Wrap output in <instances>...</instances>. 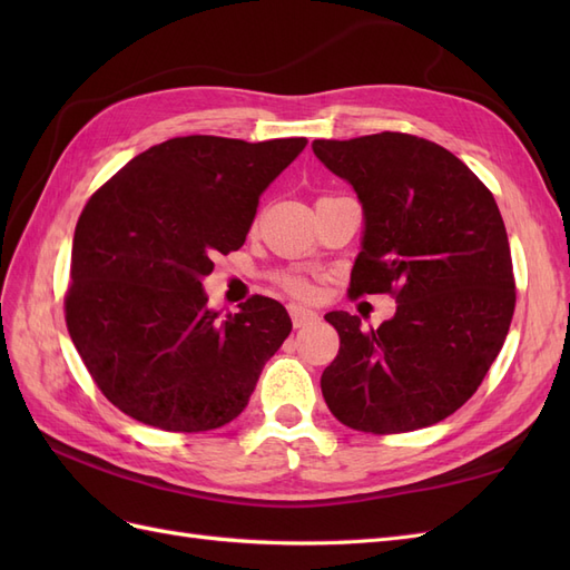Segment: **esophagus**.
<instances>
[{
	"label": "esophagus",
	"instance_id": "1",
	"mask_svg": "<svg viewBox=\"0 0 570 570\" xmlns=\"http://www.w3.org/2000/svg\"><path fill=\"white\" fill-rule=\"evenodd\" d=\"M287 312H289L292 325H295V327H304V325L314 323V321L318 318V314L314 312V308H306V306H302V304H289Z\"/></svg>",
	"mask_w": 570,
	"mask_h": 570
}]
</instances>
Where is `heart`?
Here are the masks:
<instances>
[{
	"instance_id": "1",
	"label": "heart",
	"mask_w": 570,
	"mask_h": 570,
	"mask_svg": "<svg viewBox=\"0 0 570 570\" xmlns=\"http://www.w3.org/2000/svg\"><path fill=\"white\" fill-rule=\"evenodd\" d=\"M278 285L287 289L289 295H297V297H304L308 292V283L302 278V275H278Z\"/></svg>"
}]
</instances>
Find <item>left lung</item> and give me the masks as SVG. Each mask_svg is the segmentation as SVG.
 Masks as SVG:
<instances>
[{
	"instance_id": "1",
	"label": "left lung",
	"mask_w": 570,
	"mask_h": 570,
	"mask_svg": "<svg viewBox=\"0 0 570 570\" xmlns=\"http://www.w3.org/2000/svg\"><path fill=\"white\" fill-rule=\"evenodd\" d=\"M312 147L364 206L350 295L396 299L371 331L347 312L325 314L340 352L321 375L323 400L340 423L373 435L440 423L471 400L511 325L515 283L497 202L452 151L416 135Z\"/></svg>"
}]
</instances>
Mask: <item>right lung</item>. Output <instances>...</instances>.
I'll return each mask as SVG.
<instances>
[{"label": "right lung", "instance_id": "1", "mask_svg": "<svg viewBox=\"0 0 570 570\" xmlns=\"http://www.w3.org/2000/svg\"><path fill=\"white\" fill-rule=\"evenodd\" d=\"M306 137H174L137 154L78 218L66 325L92 381L130 419L202 433L237 419L292 321L254 295L206 306L216 254L245 245L258 197Z\"/></svg>", "mask_w": 570, "mask_h": 570}]
</instances>
